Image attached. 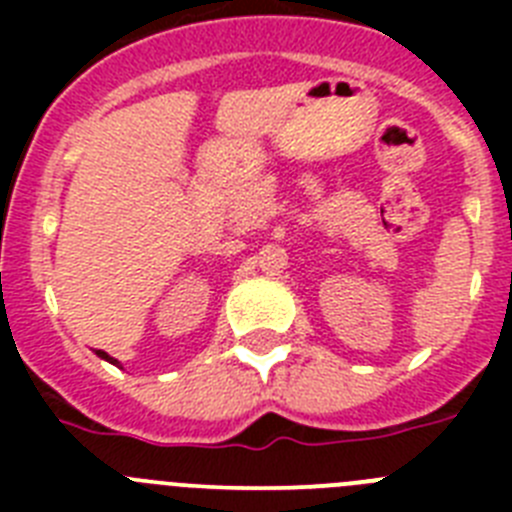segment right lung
<instances>
[{
	"mask_svg": "<svg viewBox=\"0 0 512 512\" xmlns=\"http://www.w3.org/2000/svg\"><path fill=\"white\" fill-rule=\"evenodd\" d=\"M97 356H99V359H104V361H110V364L120 366V361H117V359H112V356L107 354V351H97Z\"/></svg>",
	"mask_w": 512,
	"mask_h": 512,
	"instance_id": "add662e5",
	"label": "right lung"
}]
</instances>
